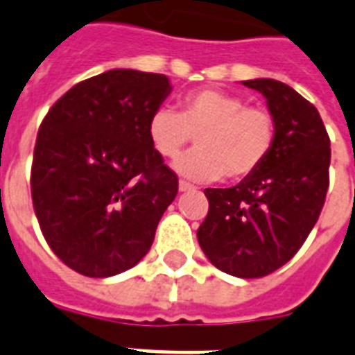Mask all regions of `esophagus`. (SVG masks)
<instances>
[{
	"mask_svg": "<svg viewBox=\"0 0 355 355\" xmlns=\"http://www.w3.org/2000/svg\"><path fill=\"white\" fill-rule=\"evenodd\" d=\"M178 189H180V191H191V189H195V186L193 184H189L188 180H180V182H178Z\"/></svg>",
	"mask_w": 355,
	"mask_h": 355,
	"instance_id": "obj_1",
	"label": "esophagus"
}]
</instances>
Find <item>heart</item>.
<instances>
[{
    "label": "heart",
    "mask_w": 355,
    "mask_h": 355,
    "mask_svg": "<svg viewBox=\"0 0 355 355\" xmlns=\"http://www.w3.org/2000/svg\"><path fill=\"white\" fill-rule=\"evenodd\" d=\"M178 112L156 108L147 136L162 158H177L197 136V149L180 156L175 169L193 180L250 177L275 149L278 125L269 108L247 105L241 96L216 88L186 94Z\"/></svg>",
    "instance_id": "1"
}]
</instances>
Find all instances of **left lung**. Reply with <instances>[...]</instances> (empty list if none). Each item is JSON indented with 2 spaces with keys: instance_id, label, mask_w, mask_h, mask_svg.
I'll return each instance as SVG.
<instances>
[{
  "instance_id": "obj_1",
  "label": "left lung",
  "mask_w": 355,
  "mask_h": 355,
  "mask_svg": "<svg viewBox=\"0 0 355 355\" xmlns=\"http://www.w3.org/2000/svg\"><path fill=\"white\" fill-rule=\"evenodd\" d=\"M267 99L278 136L269 158L234 188H206L197 230L206 258L237 278H261L289 259L313 230L330 186V136L317 108L275 79L243 80Z\"/></svg>"
}]
</instances>
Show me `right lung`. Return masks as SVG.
<instances>
[{
    "mask_svg": "<svg viewBox=\"0 0 355 355\" xmlns=\"http://www.w3.org/2000/svg\"><path fill=\"white\" fill-rule=\"evenodd\" d=\"M169 92L166 75L110 69L69 88L40 123L33 206L47 245L75 272L107 278L149 252L178 191L147 136Z\"/></svg>",
    "mask_w": 355,
    "mask_h": 355,
    "instance_id": "1",
    "label": "right lung"
}]
</instances>
